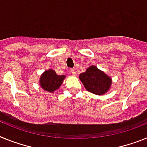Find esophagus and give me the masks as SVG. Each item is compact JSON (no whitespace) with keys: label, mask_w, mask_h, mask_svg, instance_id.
<instances>
[{"label":"esophagus","mask_w":147,"mask_h":147,"mask_svg":"<svg viewBox=\"0 0 147 147\" xmlns=\"http://www.w3.org/2000/svg\"><path fill=\"white\" fill-rule=\"evenodd\" d=\"M70 72H71V74H72L73 75H76V71H75L74 69H71Z\"/></svg>","instance_id":"esophagus-1"}]
</instances>
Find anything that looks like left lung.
I'll use <instances>...</instances> for the list:
<instances>
[{"label":"left lung","mask_w":147,"mask_h":147,"mask_svg":"<svg viewBox=\"0 0 147 147\" xmlns=\"http://www.w3.org/2000/svg\"><path fill=\"white\" fill-rule=\"evenodd\" d=\"M80 80L89 92L96 95L106 94L111 85V79L96 66L91 65L80 75Z\"/></svg>","instance_id":"8db88e82"}]
</instances>
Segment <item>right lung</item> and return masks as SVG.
Instances as JSON below:
<instances>
[{
  "label": "right lung",
  "instance_id": "right-lung-1",
  "mask_svg": "<svg viewBox=\"0 0 147 147\" xmlns=\"http://www.w3.org/2000/svg\"><path fill=\"white\" fill-rule=\"evenodd\" d=\"M65 78V75H57L56 71L49 69L41 74L39 84L45 91L52 93L60 87Z\"/></svg>",
  "mask_w": 147,
  "mask_h": 147
}]
</instances>
